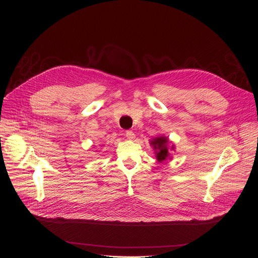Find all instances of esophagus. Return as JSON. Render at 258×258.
Instances as JSON below:
<instances>
[{
    "label": "esophagus",
    "mask_w": 258,
    "mask_h": 258,
    "mask_svg": "<svg viewBox=\"0 0 258 258\" xmlns=\"http://www.w3.org/2000/svg\"><path fill=\"white\" fill-rule=\"evenodd\" d=\"M135 137H136V135H135V132L132 131V130H127L126 131V138L127 139L132 140V139H135Z\"/></svg>",
    "instance_id": "34e87169"
}]
</instances>
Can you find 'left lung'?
Here are the masks:
<instances>
[{
	"label": "left lung",
	"mask_w": 258,
	"mask_h": 258,
	"mask_svg": "<svg viewBox=\"0 0 258 258\" xmlns=\"http://www.w3.org/2000/svg\"><path fill=\"white\" fill-rule=\"evenodd\" d=\"M168 139L165 137H160V138H156L154 139V141L152 142V145L156 150V157H157L158 161L162 162L167 159L169 156V151H168Z\"/></svg>",
	"instance_id": "8db88e82"
}]
</instances>
